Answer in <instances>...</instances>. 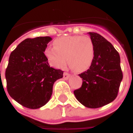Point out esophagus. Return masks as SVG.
<instances>
[{
	"label": "esophagus",
	"mask_w": 133,
	"mask_h": 133,
	"mask_svg": "<svg viewBox=\"0 0 133 133\" xmlns=\"http://www.w3.org/2000/svg\"><path fill=\"white\" fill-rule=\"evenodd\" d=\"M70 77V75L69 73H68V72H64L63 78L65 79V80H68V79H69Z\"/></svg>",
	"instance_id": "34e87169"
}]
</instances>
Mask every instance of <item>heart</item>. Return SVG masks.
Segmentation results:
<instances>
[{
    "instance_id": "obj_1",
    "label": "heart",
    "mask_w": 133,
    "mask_h": 133,
    "mask_svg": "<svg viewBox=\"0 0 133 133\" xmlns=\"http://www.w3.org/2000/svg\"><path fill=\"white\" fill-rule=\"evenodd\" d=\"M53 46L46 48L45 55L50 65L55 68H63L67 61L70 67L78 72H84L91 66L95 55V48L89 37L64 36L56 38L53 41Z\"/></svg>"
}]
</instances>
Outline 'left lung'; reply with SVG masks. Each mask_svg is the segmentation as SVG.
<instances>
[{
  "mask_svg": "<svg viewBox=\"0 0 133 133\" xmlns=\"http://www.w3.org/2000/svg\"><path fill=\"white\" fill-rule=\"evenodd\" d=\"M88 33L94 44V59L89 69L79 75L83 84L74 95L85 107L98 108L116 98L123 72L120 55L113 45L98 33Z\"/></svg>",
  "mask_w": 133,
  "mask_h": 133,
  "instance_id": "left-lung-1",
  "label": "left lung"
}]
</instances>
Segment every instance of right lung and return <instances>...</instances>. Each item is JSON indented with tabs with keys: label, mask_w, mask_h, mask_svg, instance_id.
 Listing matches in <instances>:
<instances>
[{
	"label": "right lung",
	"mask_w": 133,
	"mask_h": 133,
	"mask_svg": "<svg viewBox=\"0 0 133 133\" xmlns=\"http://www.w3.org/2000/svg\"><path fill=\"white\" fill-rule=\"evenodd\" d=\"M49 36L27 38L10 53L5 79L11 98L24 107L38 109L50 100L53 84L63 71L50 66L44 54Z\"/></svg>",
	"instance_id": "right-lung-1"
}]
</instances>
